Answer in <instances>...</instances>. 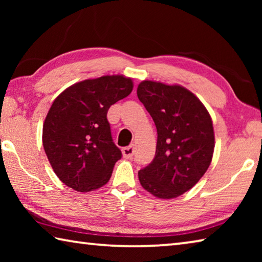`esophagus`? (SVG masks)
I'll list each match as a JSON object with an SVG mask.
<instances>
[{
	"instance_id": "esophagus-1",
	"label": "esophagus",
	"mask_w": 262,
	"mask_h": 262,
	"mask_svg": "<svg viewBox=\"0 0 262 262\" xmlns=\"http://www.w3.org/2000/svg\"><path fill=\"white\" fill-rule=\"evenodd\" d=\"M122 155L125 158H130L134 155V145H129V147L122 148Z\"/></svg>"
}]
</instances>
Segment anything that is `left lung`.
<instances>
[{"label": "left lung", "instance_id": "obj_1", "mask_svg": "<svg viewBox=\"0 0 262 262\" xmlns=\"http://www.w3.org/2000/svg\"><path fill=\"white\" fill-rule=\"evenodd\" d=\"M137 97L157 128L156 154L139 171L140 183L156 198L179 196L196 185L211 163L215 135L210 114L178 84L143 81Z\"/></svg>", "mask_w": 262, "mask_h": 262}]
</instances>
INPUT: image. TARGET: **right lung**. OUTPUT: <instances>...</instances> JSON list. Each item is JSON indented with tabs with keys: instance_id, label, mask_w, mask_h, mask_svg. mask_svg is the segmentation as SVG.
<instances>
[{
	"instance_id": "obj_1",
	"label": "right lung",
	"mask_w": 262,
	"mask_h": 262,
	"mask_svg": "<svg viewBox=\"0 0 262 262\" xmlns=\"http://www.w3.org/2000/svg\"><path fill=\"white\" fill-rule=\"evenodd\" d=\"M133 79L107 75L73 84L53 101L42 126L46 156L59 179L77 192L107 184L121 151L107 111L133 90Z\"/></svg>"
}]
</instances>
